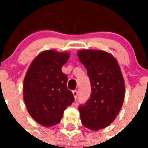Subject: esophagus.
Returning a JSON list of instances; mask_svg holds the SVG:
<instances>
[{
    "label": "esophagus",
    "instance_id": "1",
    "mask_svg": "<svg viewBox=\"0 0 148 148\" xmlns=\"http://www.w3.org/2000/svg\"><path fill=\"white\" fill-rule=\"evenodd\" d=\"M73 95H74V97L75 99L77 98V95H78V92H77V90H73Z\"/></svg>",
    "mask_w": 148,
    "mask_h": 148
}]
</instances>
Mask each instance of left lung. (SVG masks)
Returning <instances> with one entry per match:
<instances>
[{
	"instance_id": "obj_1",
	"label": "left lung",
	"mask_w": 148,
	"mask_h": 148,
	"mask_svg": "<svg viewBox=\"0 0 148 148\" xmlns=\"http://www.w3.org/2000/svg\"><path fill=\"white\" fill-rule=\"evenodd\" d=\"M77 56L86 67L91 94L84 105L79 107L81 123L91 131L109 126L124 103L125 84L117 59L101 50H80Z\"/></svg>"
}]
</instances>
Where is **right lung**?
<instances>
[{"instance_id": "right-lung-1", "label": "right lung", "mask_w": 148, "mask_h": 148, "mask_svg": "<svg viewBox=\"0 0 148 148\" xmlns=\"http://www.w3.org/2000/svg\"><path fill=\"white\" fill-rule=\"evenodd\" d=\"M69 58L67 51H42L31 62L24 77L23 97L27 110L36 122L46 127L58 124L74 101L67 88V75L61 71Z\"/></svg>"}]
</instances>
